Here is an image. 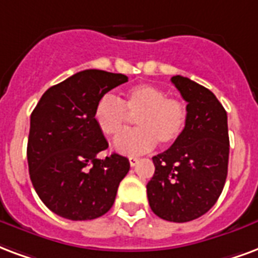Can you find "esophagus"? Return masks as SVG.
I'll return each instance as SVG.
<instances>
[{
  "label": "esophagus",
  "instance_id": "34e87169",
  "mask_svg": "<svg viewBox=\"0 0 258 258\" xmlns=\"http://www.w3.org/2000/svg\"><path fill=\"white\" fill-rule=\"evenodd\" d=\"M128 161H130V165H131V167H135V165H137V164L139 163V158H137V157H130V158H128Z\"/></svg>",
  "mask_w": 258,
  "mask_h": 258
}]
</instances>
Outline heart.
<instances>
[{
  "label": "heart",
  "mask_w": 258,
  "mask_h": 258,
  "mask_svg": "<svg viewBox=\"0 0 258 258\" xmlns=\"http://www.w3.org/2000/svg\"><path fill=\"white\" fill-rule=\"evenodd\" d=\"M130 114H137L138 128L116 138L113 148L125 156L144 154L156 146L171 145L180 138L187 124V108L177 98L167 97L157 86L137 85L125 91L121 98L104 94L98 98L93 112L95 125L106 137L121 133Z\"/></svg>",
  "instance_id": "heart-1"
}]
</instances>
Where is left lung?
<instances>
[{"instance_id": "obj_1", "label": "left lung", "mask_w": 258, "mask_h": 258, "mask_svg": "<svg viewBox=\"0 0 258 258\" xmlns=\"http://www.w3.org/2000/svg\"><path fill=\"white\" fill-rule=\"evenodd\" d=\"M187 102L180 138L153 157L146 186L149 205L164 220L186 223L205 215L220 197L230 154L227 112L207 87L176 75L171 79Z\"/></svg>"}]
</instances>
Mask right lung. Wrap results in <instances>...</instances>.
Listing matches in <instances>:
<instances>
[{
    "instance_id": "add662e5",
    "label": "right lung",
    "mask_w": 258,
    "mask_h": 258,
    "mask_svg": "<svg viewBox=\"0 0 258 258\" xmlns=\"http://www.w3.org/2000/svg\"><path fill=\"white\" fill-rule=\"evenodd\" d=\"M123 74L86 70L51 86L32 110L27 145L30 179L51 212L70 220H93L113 205L130 161L108 148L93 119L100 97L125 83Z\"/></svg>"
}]
</instances>
